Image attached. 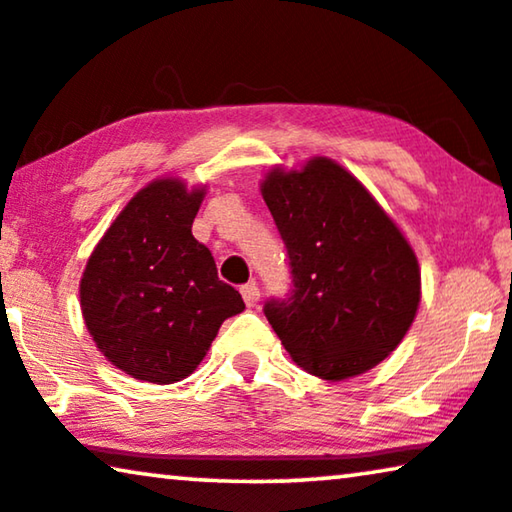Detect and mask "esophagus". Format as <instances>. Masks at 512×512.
Returning a JSON list of instances; mask_svg holds the SVG:
<instances>
[{"instance_id": "obj_1", "label": "esophagus", "mask_w": 512, "mask_h": 512, "mask_svg": "<svg viewBox=\"0 0 512 512\" xmlns=\"http://www.w3.org/2000/svg\"><path fill=\"white\" fill-rule=\"evenodd\" d=\"M241 297H243V301H246L248 308L257 306V301H259V287H257L255 283L243 285V287H241Z\"/></svg>"}]
</instances>
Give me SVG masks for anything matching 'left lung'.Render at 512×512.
<instances>
[{
	"instance_id": "8db88e82",
	"label": "left lung",
	"mask_w": 512,
	"mask_h": 512,
	"mask_svg": "<svg viewBox=\"0 0 512 512\" xmlns=\"http://www.w3.org/2000/svg\"><path fill=\"white\" fill-rule=\"evenodd\" d=\"M262 197L290 264V292L264 315L294 362L345 380L401 343L420 304V266L366 187L327 157L271 171Z\"/></svg>"
}]
</instances>
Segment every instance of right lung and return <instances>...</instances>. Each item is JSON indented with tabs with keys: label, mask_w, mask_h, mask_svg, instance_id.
Here are the masks:
<instances>
[{
	"label": "right lung",
	"mask_w": 512,
	"mask_h": 512,
	"mask_svg": "<svg viewBox=\"0 0 512 512\" xmlns=\"http://www.w3.org/2000/svg\"><path fill=\"white\" fill-rule=\"evenodd\" d=\"M204 190L178 178L143 187L92 250L81 308L97 348L136 380L169 385L197 369L241 294L192 236Z\"/></svg>",
	"instance_id": "obj_1"
}]
</instances>
